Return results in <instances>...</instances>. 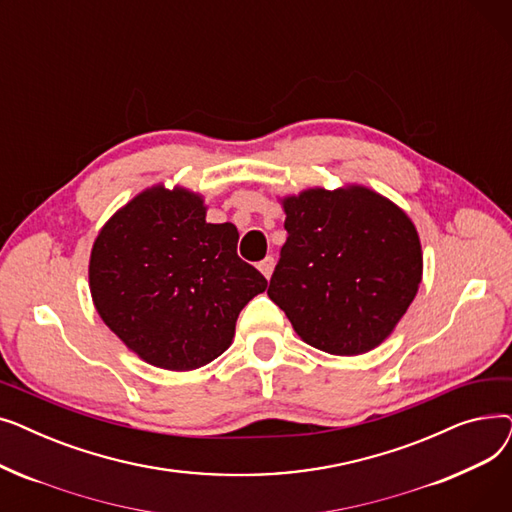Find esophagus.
Here are the masks:
<instances>
[{"instance_id":"esophagus-1","label":"esophagus","mask_w":512,"mask_h":512,"mask_svg":"<svg viewBox=\"0 0 512 512\" xmlns=\"http://www.w3.org/2000/svg\"><path fill=\"white\" fill-rule=\"evenodd\" d=\"M274 265H276L274 257H265V259L259 263V272H261L267 280H270L272 274H274Z\"/></svg>"}]
</instances>
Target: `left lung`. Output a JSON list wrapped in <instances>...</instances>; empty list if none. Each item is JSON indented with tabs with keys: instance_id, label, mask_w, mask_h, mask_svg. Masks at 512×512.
Here are the masks:
<instances>
[{
	"instance_id": "8db88e82",
	"label": "left lung",
	"mask_w": 512,
	"mask_h": 512,
	"mask_svg": "<svg viewBox=\"0 0 512 512\" xmlns=\"http://www.w3.org/2000/svg\"><path fill=\"white\" fill-rule=\"evenodd\" d=\"M288 238L267 294L319 351L355 357L398 326L423 278L407 211L357 182L278 197Z\"/></svg>"
}]
</instances>
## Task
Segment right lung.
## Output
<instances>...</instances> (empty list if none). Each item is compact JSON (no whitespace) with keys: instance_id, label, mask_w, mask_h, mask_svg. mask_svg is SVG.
I'll list each match as a JSON object with an SVG mask.
<instances>
[{"instance_id":"right-lung-1","label":"right lung","mask_w":512,"mask_h":512,"mask_svg":"<svg viewBox=\"0 0 512 512\" xmlns=\"http://www.w3.org/2000/svg\"><path fill=\"white\" fill-rule=\"evenodd\" d=\"M205 197L147 186L107 220L91 249L93 305L130 353L193 371L232 344L236 319L267 280L236 255L234 224H209Z\"/></svg>"}]
</instances>
